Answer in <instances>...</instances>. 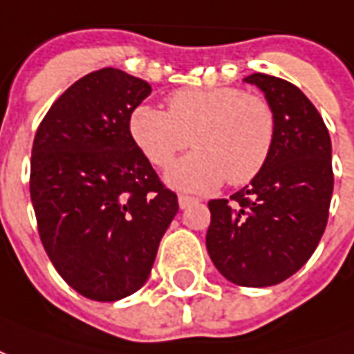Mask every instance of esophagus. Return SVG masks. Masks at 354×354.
Here are the masks:
<instances>
[{
  "instance_id": "esophagus-1",
  "label": "esophagus",
  "mask_w": 354,
  "mask_h": 354,
  "mask_svg": "<svg viewBox=\"0 0 354 354\" xmlns=\"http://www.w3.org/2000/svg\"><path fill=\"white\" fill-rule=\"evenodd\" d=\"M198 200L196 198H192V196H185V194H180L179 196V207L180 209H187L188 205H192V203H196Z\"/></svg>"
}]
</instances>
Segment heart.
I'll return each mask as SVG.
<instances>
[{
  "label": "heart",
  "mask_w": 354,
  "mask_h": 354,
  "mask_svg": "<svg viewBox=\"0 0 354 354\" xmlns=\"http://www.w3.org/2000/svg\"><path fill=\"white\" fill-rule=\"evenodd\" d=\"M128 131L154 166L166 167L190 141V152L169 167L166 180L183 192H211L228 179L245 185L262 171L275 139V115L264 97L234 86L180 88L167 111L139 103Z\"/></svg>",
  "instance_id": "heart-1"
}]
</instances>
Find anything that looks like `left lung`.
<instances>
[{
    "mask_svg": "<svg viewBox=\"0 0 354 354\" xmlns=\"http://www.w3.org/2000/svg\"><path fill=\"white\" fill-rule=\"evenodd\" d=\"M275 115L270 158L249 187L211 200L205 245L213 264L239 286H272L306 264L321 241L334 190L324 120L298 86L252 73Z\"/></svg>",
    "mask_w": 354,
    "mask_h": 354,
    "instance_id": "obj_1",
    "label": "left lung"
}]
</instances>
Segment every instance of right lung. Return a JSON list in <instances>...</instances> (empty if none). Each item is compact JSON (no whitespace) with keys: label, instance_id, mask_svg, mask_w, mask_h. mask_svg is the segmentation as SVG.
<instances>
[{"label":"right lung","instance_id":"obj_1","mask_svg":"<svg viewBox=\"0 0 354 354\" xmlns=\"http://www.w3.org/2000/svg\"><path fill=\"white\" fill-rule=\"evenodd\" d=\"M151 84L120 69L84 75L53 103L32 149L30 196L48 259L71 288L117 301L149 279L179 211L128 131Z\"/></svg>","mask_w":354,"mask_h":354}]
</instances>
